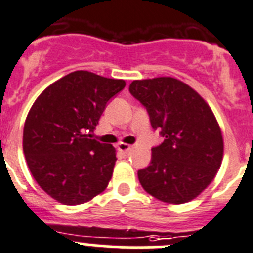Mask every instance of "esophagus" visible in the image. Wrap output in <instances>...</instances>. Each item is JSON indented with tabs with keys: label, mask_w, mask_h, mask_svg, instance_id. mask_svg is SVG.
Returning <instances> with one entry per match:
<instances>
[{
	"label": "esophagus",
	"mask_w": 253,
	"mask_h": 253,
	"mask_svg": "<svg viewBox=\"0 0 253 253\" xmlns=\"http://www.w3.org/2000/svg\"><path fill=\"white\" fill-rule=\"evenodd\" d=\"M117 149L120 150V151H121V152H124V154H126V152H128L129 150H131V145H128V143L120 142L117 145Z\"/></svg>",
	"instance_id": "obj_1"
}]
</instances>
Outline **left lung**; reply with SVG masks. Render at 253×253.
Masks as SVG:
<instances>
[{
	"instance_id": "1",
	"label": "left lung",
	"mask_w": 253,
	"mask_h": 253,
	"mask_svg": "<svg viewBox=\"0 0 253 253\" xmlns=\"http://www.w3.org/2000/svg\"><path fill=\"white\" fill-rule=\"evenodd\" d=\"M129 93L142 103L163 143L138 170L142 188L156 199L181 204L197 198L217 175L223 137L214 113L192 87L171 77L133 81Z\"/></svg>"
}]
</instances>
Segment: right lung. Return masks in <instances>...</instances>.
I'll return each instance as SVG.
<instances>
[{
  "instance_id": "add662e5",
  "label": "right lung",
  "mask_w": 253,
  "mask_h": 253,
  "mask_svg": "<svg viewBox=\"0 0 253 253\" xmlns=\"http://www.w3.org/2000/svg\"><path fill=\"white\" fill-rule=\"evenodd\" d=\"M125 85L124 79L77 70L34 102L24 126V154L36 183L59 203L89 202L110 183L116 149L92 137L107 102Z\"/></svg>"
}]
</instances>
